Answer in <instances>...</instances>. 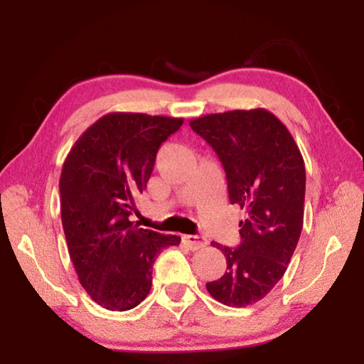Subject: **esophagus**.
<instances>
[{
  "instance_id": "esophagus-1",
  "label": "esophagus",
  "mask_w": 364,
  "mask_h": 364,
  "mask_svg": "<svg viewBox=\"0 0 364 364\" xmlns=\"http://www.w3.org/2000/svg\"><path fill=\"white\" fill-rule=\"evenodd\" d=\"M183 242L186 244L191 250H197L205 247L207 239L204 236H197V234H184Z\"/></svg>"
}]
</instances>
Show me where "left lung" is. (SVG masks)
I'll list each match as a JSON object with an SVG mask.
<instances>
[{"label":"left lung","mask_w":364,"mask_h":364,"mask_svg":"<svg viewBox=\"0 0 364 364\" xmlns=\"http://www.w3.org/2000/svg\"><path fill=\"white\" fill-rule=\"evenodd\" d=\"M217 152L231 204L245 208L241 242L223 252L226 271L207 282L215 300L247 306L262 300L284 276L304 226L305 164L282 122L264 109L230 110L189 122Z\"/></svg>","instance_id":"8db88e82"}]
</instances>
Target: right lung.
<instances>
[{"mask_svg": "<svg viewBox=\"0 0 364 364\" xmlns=\"http://www.w3.org/2000/svg\"><path fill=\"white\" fill-rule=\"evenodd\" d=\"M181 125L173 117L107 114L65 159L59 193L67 247L80 284L106 310L139 305L151 291L159 252L181 241L130 221L159 147Z\"/></svg>", "mask_w": 364, "mask_h": 364, "instance_id": "1", "label": "right lung"}]
</instances>
